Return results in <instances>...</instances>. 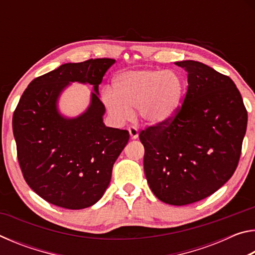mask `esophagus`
<instances>
[{
    "mask_svg": "<svg viewBox=\"0 0 255 255\" xmlns=\"http://www.w3.org/2000/svg\"><path fill=\"white\" fill-rule=\"evenodd\" d=\"M128 131H129V133H130L131 139H136V138L138 137V129L136 127H133V126L129 127Z\"/></svg>",
    "mask_w": 255,
    "mask_h": 255,
    "instance_id": "1",
    "label": "esophagus"
}]
</instances>
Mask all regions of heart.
Listing matches in <instances>:
<instances>
[{
	"instance_id": "1",
	"label": "heart",
	"mask_w": 255,
	"mask_h": 255,
	"mask_svg": "<svg viewBox=\"0 0 255 255\" xmlns=\"http://www.w3.org/2000/svg\"><path fill=\"white\" fill-rule=\"evenodd\" d=\"M184 91V81L172 71L127 72L114 81V94L103 93V103L116 122L124 123L138 110L148 124H163L175 115Z\"/></svg>"
}]
</instances>
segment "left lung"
Segmentation results:
<instances>
[{
    "label": "left lung",
    "mask_w": 255,
    "mask_h": 255,
    "mask_svg": "<svg viewBox=\"0 0 255 255\" xmlns=\"http://www.w3.org/2000/svg\"><path fill=\"white\" fill-rule=\"evenodd\" d=\"M175 64L188 73L182 105L139 139L150 190L165 204L184 206L213 195L234 174L248 111L231 77L195 60Z\"/></svg>",
    "instance_id": "obj_1"
}]
</instances>
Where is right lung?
<instances>
[{
    "label": "right lung",
    "instance_id": "add662e5",
    "mask_svg": "<svg viewBox=\"0 0 255 255\" xmlns=\"http://www.w3.org/2000/svg\"><path fill=\"white\" fill-rule=\"evenodd\" d=\"M111 58L68 63L38 76L24 90L12 126L25 182L49 204L83 209L96 204L110 183L112 166L129 139L128 130L106 127L98 88ZM70 81L95 86L92 106L75 120L63 119L55 101Z\"/></svg>",
    "mask_w": 255,
    "mask_h": 255
}]
</instances>
